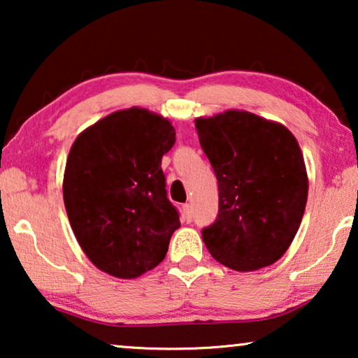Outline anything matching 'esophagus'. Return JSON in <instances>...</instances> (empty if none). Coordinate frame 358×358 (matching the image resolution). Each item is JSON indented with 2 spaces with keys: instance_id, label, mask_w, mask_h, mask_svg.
Returning <instances> with one entry per match:
<instances>
[{
  "instance_id": "1",
  "label": "esophagus",
  "mask_w": 358,
  "mask_h": 358,
  "mask_svg": "<svg viewBox=\"0 0 358 358\" xmlns=\"http://www.w3.org/2000/svg\"><path fill=\"white\" fill-rule=\"evenodd\" d=\"M182 213H184L185 217H187L189 220L192 218V205H190V203H184V205H182Z\"/></svg>"
}]
</instances>
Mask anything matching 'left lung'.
Returning a JSON list of instances; mask_svg holds the SVG:
<instances>
[{
  "instance_id": "8db88e82",
  "label": "left lung",
  "mask_w": 358,
  "mask_h": 358,
  "mask_svg": "<svg viewBox=\"0 0 358 358\" xmlns=\"http://www.w3.org/2000/svg\"><path fill=\"white\" fill-rule=\"evenodd\" d=\"M218 180V217L202 229L215 261L248 272L278 261L300 228L308 176L292 131L251 112L197 119Z\"/></svg>"
}]
</instances>
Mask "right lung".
Instances as JSON below:
<instances>
[{"mask_svg":"<svg viewBox=\"0 0 358 358\" xmlns=\"http://www.w3.org/2000/svg\"><path fill=\"white\" fill-rule=\"evenodd\" d=\"M174 143L169 120L138 107L104 117L73 143L63 200L78 243L102 272L135 278L164 259L180 227L161 169Z\"/></svg>","mask_w":358,"mask_h":358,"instance_id":"add662e5","label":"right lung"}]
</instances>
